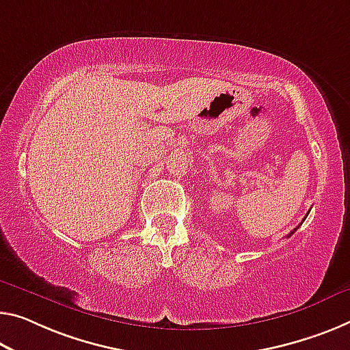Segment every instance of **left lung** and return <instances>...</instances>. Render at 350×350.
<instances>
[{"label":"left lung","mask_w":350,"mask_h":350,"mask_svg":"<svg viewBox=\"0 0 350 350\" xmlns=\"http://www.w3.org/2000/svg\"><path fill=\"white\" fill-rule=\"evenodd\" d=\"M295 230H297V228H294V230H293V231H291V234H293V233H294V231H295ZM291 234H289V236H291Z\"/></svg>","instance_id":"1"}]
</instances>
